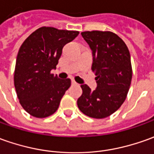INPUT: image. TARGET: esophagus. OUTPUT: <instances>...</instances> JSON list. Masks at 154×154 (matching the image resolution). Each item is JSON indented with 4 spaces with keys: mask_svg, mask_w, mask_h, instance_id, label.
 Listing matches in <instances>:
<instances>
[{
    "mask_svg": "<svg viewBox=\"0 0 154 154\" xmlns=\"http://www.w3.org/2000/svg\"><path fill=\"white\" fill-rule=\"evenodd\" d=\"M72 85H77V83L76 82L74 81V80H72Z\"/></svg>",
    "mask_w": 154,
    "mask_h": 154,
    "instance_id": "34e87169",
    "label": "esophagus"
}]
</instances>
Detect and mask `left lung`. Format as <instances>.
Instances as JSON below:
<instances>
[{
	"mask_svg": "<svg viewBox=\"0 0 154 154\" xmlns=\"http://www.w3.org/2000/svg\"><path fill=\"white\" fill-rule=\"evenodd\" d=\"M82 36L93 51L92 70L97 88L82 84V94L77 106L84 115L94 119L111 116L124 103L129 91L132 68L125 42L110 31H85Z\"/></svg>",
	"mask_w": 154,
	"mask_h": 154,
	"instance_id": "8db88e82",
	"label": "left lung"
}]
</instances>
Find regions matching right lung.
Segmentation results:
<instances>
[{
    "label": "right lung",
    "mask_w": 154,
    "mask_h": 154,
    "mask_svg": "<svg viewBox=\"0 0 154 154\" xmlns=\"http://www.w3.org/2000/svg\"><path fill=\"white\" fill-rule=\"evenodd\" d=\"M79 34L78 31L41 27L20 47L14 72V86L20 104L29 115L45 118L59 107L71 79L51 73L56 68L62 49Z\"/></svg>",
    "instance_id": "obj_1"
}]
</instances>
